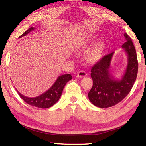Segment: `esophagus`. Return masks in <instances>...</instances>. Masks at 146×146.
Segmentation results:
<instances>
[{
  "instance_id": "1",
  "label": "esophagus",
  "mask_w": 146,
  "mask_h": 146,
  "mask_svg": "<svg viewBox=\"0 0 146 146\" xmlns=\"http://www.w3.org/2000/svg\"><path fill=\"white\" fill-rule=\"evenodd\" d=\"M88 74L86 73V71H80L77 73V75H76V77H84V76H87Z\"/></svg>"
}]
</instances>
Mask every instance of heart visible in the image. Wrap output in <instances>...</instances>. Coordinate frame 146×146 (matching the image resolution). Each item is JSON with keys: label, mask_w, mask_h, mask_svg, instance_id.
Wrapping results in <instances>:
<instances>
[{"label": "heart", "mask_w": 146, "mask_h": 146, "mask_svg": "<svg viewBox=\"0 0 146 146\" xmlns=\"http://www.w3.org/2000/svg\"><path fill=\"white\" fill-rule=\"evenodd\" d=\"M95 40L94 36H88V38L81 39L74 46V49L75 50H81L90 45L92 42ZM102 50V44L101 43L96 44L93 46L87 53L85 57L86 60L90 63H93L100 58Z\"/></svg>", "instance_id": "b5f03b06"}]
</instances>
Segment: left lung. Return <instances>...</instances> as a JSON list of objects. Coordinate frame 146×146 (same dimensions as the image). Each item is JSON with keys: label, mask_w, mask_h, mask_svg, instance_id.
<instances>
[{"label": "left lung", "mask_w": 146, "mask_h": 146, "mask_svg": "<svg viewBox=\"0 0 146 146\" xmlns=\"http://www.w3.org/2000/svg\"><path fill=\"white\" fill-rule=\"evenodd\" d=\"M123 36L126 42L122 48L127 54V65L121 79L116 78L110 71L114 52L104 56L91 70L93 84L88 95L97 107L109 108L120 102L129 94L137 78L138 64L135 46L126 33Z\"/></svg>", "instance_id": "8db88e82"}]
</instances>
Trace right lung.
<instances>
[{"label": "right lung", "mask_w": 146, "mask_h": 146, "mask_svg": "<svg viewBox=\"0 0 146 146\" xmlns=\"http://www.w3.org/2000/svg\"><path fill=\"white\" fill-rule=\"evenodd\" d=\"M34 29L35 28L33 27L29 28L23 35H21L19 38L26 36L27 34H28L29 32ZM71 78H72V76L70 74H66V75L59 76L55 82L48 90L36 97H27L26 96L22 95L17 90V91L20 97L22 98V99H23L24 102H26L28 104L39 108H48L53 106L56 102H57L62 95V93L64 86L68 81L71 80Z\"/></svg>", "instance_id": "1"}]
</instances>
